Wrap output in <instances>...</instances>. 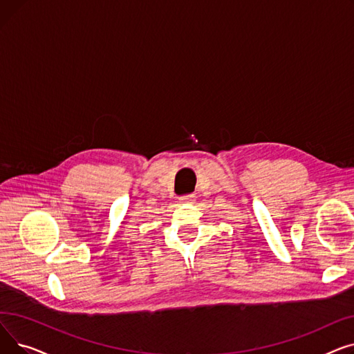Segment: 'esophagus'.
<instances>
[{"instance_id":"1","label":"esophagus","mask_w":354,"mask_h":354,"mask_svg":"<svg viewBox=\"0 0 354 354\" xmlns=\"http://www.w3.org/2000/svg\"><path fill=\"white\" fill-rule=\"evenodd\" d=\"M180 202L183 203H194L195 202V195L194 194H189V195H183L179 198Z\"/></svg>"}]
</instances>
